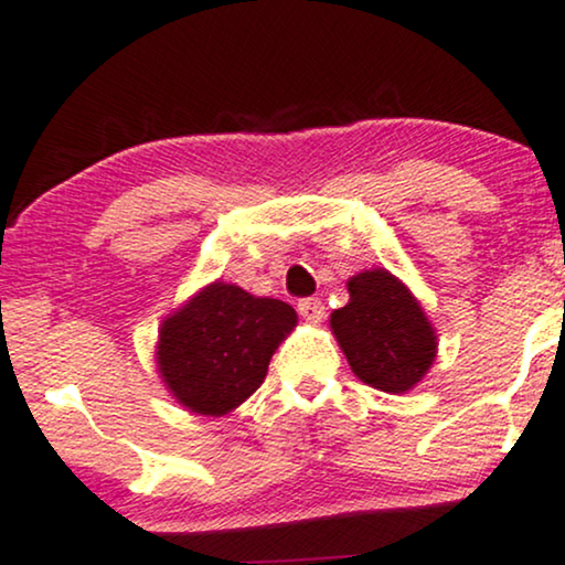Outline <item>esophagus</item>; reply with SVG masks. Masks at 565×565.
<instances>
[{
	"mask_svg": "<svg viewBox=\"0 0 565 565\" xmlns=\"http://www.w3.org/2000/svg\"><path fill=\"white\" fill-rule=\"evenodd\" d=\"M298 315L309 324H319L324 319V303L319 298H303V301H298Z\"/></svg>",
	"mask_w": 565,
	"mask_h": 565,
	"instance_id": "obj_1",
	"label": "esophagus"
}]
</instances>
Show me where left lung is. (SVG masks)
Returning <instances> with one entry per match:
<instances>
[{"instance_id": "obj_1", "label": "left lung", "mask_w": 565, "mask_h": 565, "mask_svg": "<svg viewBox=\"0 0 565 565\" xmlns=\"http://www.w3.org/2000/svg\"><path fill=\"white\" fill-rule=\"evenodd\" d=\"M345 288L351 298L332 311L330 330L348 366L382 393L414 390L437 359V330L419 298L385 267L359 271Z\"/></svg>"}]
</instances>
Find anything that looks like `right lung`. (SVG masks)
<instances>
[{
	"instance_id": "obj_1",
	"label": "right lung",
	"mask_w": 565,
	"mask_h": 565,
	"mask_svg": "<svg viewBox=\"0 0 565 565\" xmlns=\"http://www.w3.org/2000/svg\"><path fill=\"white\" fill-rule=\"evenodd\" d=\"M296 324L294 306L214 280L162 319L157 372L185 411L225 416L259 390L271 353Z\"/></svg>"
}]
</instances>
